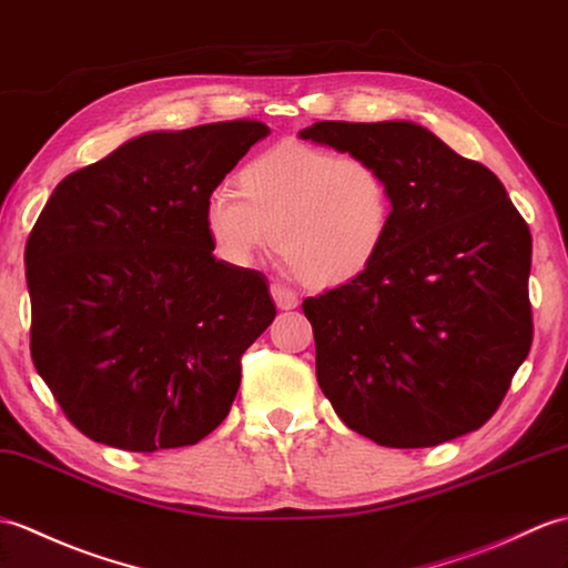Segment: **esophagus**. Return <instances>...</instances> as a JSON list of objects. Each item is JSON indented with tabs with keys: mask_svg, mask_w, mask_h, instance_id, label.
I'll use <instances>...</instances> for the list:
<instances>
[{
	"mask_svg": "<svg viewBox=\"0 0 568 568\" xmlns=\"http://www.w3.org/2000/svg\"><path fill=\"white\" fill-rule=\"evenodd\" d=\"M271 295L275 300V305H278V310H295L300 305V300H297V295L293 293V290H287L281 283H273L271 285Z\"/></svg>",
	"mask_w": 568,
	"mask_h": 568,
	"instance_id": "34e87169",
	"label": "esophagus"
}]
</instances>
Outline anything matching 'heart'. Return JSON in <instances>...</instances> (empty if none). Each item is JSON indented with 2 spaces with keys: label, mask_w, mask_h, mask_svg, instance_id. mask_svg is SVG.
<instances>
[{
  "label": "heart",
  "mask_w": 568,
  "mask_h": 568,
  "mask_svg": "<svg viewBox=\"0 0 568 568\" xmlns=\"http://www.w3.org/2000/svg\"><path fill=\"white\" fill-rule=\"evenodd\" d=\"M203 227L220 261L254 266L271 244L316 287L346 285L373 266L392 227V191L365 156L281 142L236 171L203 203Z\"/></svg>",
  "instance_id": "obj_1"
}]
</instances>
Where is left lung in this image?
<instances>
[{"label":"left lung","mask_w":568,"mask_h":568,"mask_svg":"<svg viewBox=\"0 0 568 568\" xmlns=\"http://www.w3.org/2000/svg\"><path fill=\"white\" fill-rule=\"evenodd\" d=\"M300 138L365 156L392 191L373 266L302 302L324 397L387 447L481 428L532 344V236L504 183L412 121H322Z\"/></svg>","instance_id":"obj_1"}]
</instances>
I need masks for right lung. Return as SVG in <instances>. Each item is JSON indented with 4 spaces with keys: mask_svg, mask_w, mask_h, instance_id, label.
<instances>
[{
    "mask_svg": "<svg viewBox=\"0 0 568 568\" xmlns=\"http://www.w3.org/2000/svg\"><path fill=\"white\" fill-rule=\"evenodd\" d=\"M256 121L152 130L58 183L26 242L31 355L91 440L195 445L236 397L242 353L275 320L263 273L213 256L203 203Z\"/></svg>",
    "mask_w": 568,
    "mask_h": 568,
    "instance_id": "1",
    "label": "right lung"
}]
</instances>
